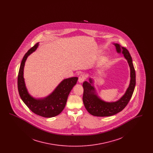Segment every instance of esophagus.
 I'll use <instances>...</instances> for the list:
<instances>
[{
  "instance_id": "esophagus-1",
  "label": "esophagus",
  "mask_w": 153,
  "mask_h": 153,
  "mask_svg": "<svg viewBox=\"0 0 153 153\" xmlns=\"http://www.w3.org/2000/svg\"><path fill=\"white\" fill-rule=\"evenodd\" d=\"M86 76L85 75V74H81V75H80V76H79V82H80V83H82V82H83L84 81V80L86 79Z\"/></svg>"
}]
</instances>
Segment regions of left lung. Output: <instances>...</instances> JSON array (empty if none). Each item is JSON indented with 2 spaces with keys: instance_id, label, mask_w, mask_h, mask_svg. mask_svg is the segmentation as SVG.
<instances>
[{
  "instance_id": "left-lung-1",
  "label": "left lung",
  "mask_w": 153,
  "mask_h": 153,
  "mask_svg": "<svg viewBox=\"0 0 153 153\" xmlns=\"http://www.w3.org/2000/svg\"><path fill=\"white\" fill-rule=\"evenodd\" d=\"M117 53H121L127 59L130 68V82L123 96L117 102H106L102 100L96 94L94 86V80L89 79V82L84 81L82 84L84 93L82 100L88 112L96 117H110L122 111L131 99L136 84V76L132 60L129 51L119 44H114Z\"/></svg>"
}]
</instances>
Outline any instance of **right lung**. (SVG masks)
<instances>
[{
	"mask_svg": "<svg viewBox=\"0 0 153 153\" xmlns=\"http://www.w3.org/2000/svg\"><path fill=\"white\" fill-rule=\"evenodd\" d=\"M38 45L39 43H37L32 47L22 59L18 76V89L22 101L33 112L44 117H52L59 115L64 109L68 95L76 84L78 77H73L62 80L51 94L46 97L36 99L31 96L25 85L23 70L27 58L36 51Z\"/></svg>",
	"mask_w": 153,
	"mask_h": 153,
	"instance_id": "right-lung-1",
	"label": "right lung"
}]
</instances>
